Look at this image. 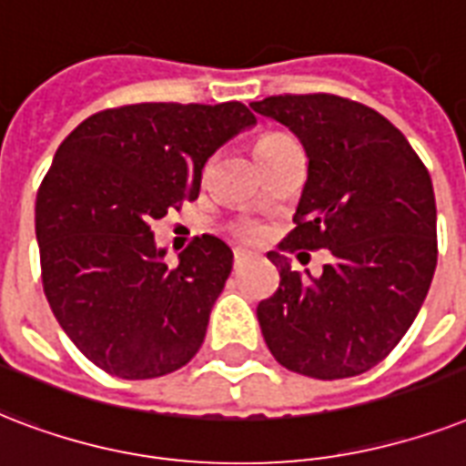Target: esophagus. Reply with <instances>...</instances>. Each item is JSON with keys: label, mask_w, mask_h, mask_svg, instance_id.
I'll use <instances>...</instances> for the list:
<instances>
[{"label": "esophagus", "mask_w": 466, "mask_h": 466, "mask_svg": "<svg viewBox=\"0 0 466 466\" xmlns=\"http://www.w3.org/2000/svg\"><path fill=\"white\" fill-rule=\"evenodd\" d=\"M250 258H252L250 252L236 250V252H233V265H236V267H243L245 262H248V259H250Z\"/></svg>", "instance_id": "esophagus-1"}]
</instances>
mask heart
Masks as SVG:
<instances>
[{
    "mask_svg": "<svg viewBox=\"0 0 466 466\" xmlns=\"http://www.w3.org/2000/svg\"><path fill=\"white\" fill-rule=\"evenodd\" d=\"M289 136H284V133H267V136H262V138L258 140V146H255V153H265V150H269L272 146H277V143H282V140H287ZM240 236L245 238H258L259 236V228L255 226V223H243L240 226Z\"/></svg>",
    "mask_w": 466,
    "mask_h": 466,
    "instance_id": "obj_1",
    "label": "heart"
}]
</instances>
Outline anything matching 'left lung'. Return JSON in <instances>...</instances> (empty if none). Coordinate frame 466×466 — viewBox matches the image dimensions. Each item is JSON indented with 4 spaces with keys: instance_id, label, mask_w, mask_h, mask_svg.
I'll list each match as a JSON object with an SVG mask.
<instances>
[{
    "instance_id": "8db88e82",
    "label": "left lung",
    "mask_w": 466,
    "mask_h": 466,
    "mask_svg": "<svg viewBox=\"0 0 466 466\" xmlns=\"http://www.w3.org/2000/svg\"><path fill=\"white\" fill-rule=\"evenodd\" d=\"M250 109L287 126L309 157L297 228L267 252L279 269V289L258 306L267 348L304 377H357L399 345L431 289V175L403 133L364 104L284 95ZM301 247L331 250L320 278L290 269L286 252Z\"/></svg>"
}]
</instances>
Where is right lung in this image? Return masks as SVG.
I'll return each instance as SVG.
<instances>
[{
  "instance_id": "add662e5",
  "label": "right lung",
  "mask_w": 466,
  "mask_h": 466,
  "mask_svg": "<svg viewBox=\"0 0 466 466\" xmlns=\"http://www.w3.org/2000/svg\"><path fill=\"white\" fill-rule=\"evenodd\" d=\"M255 124L240 102L131 104L60 143L35 197L43 291L96 367L155 380L197 355L233 250L201 236L169 267L150 223L197 199L208 157Z\"/></svg>"
}]
</instances>
